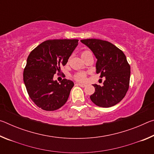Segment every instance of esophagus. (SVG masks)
Wrapping results in <instances>:
<instances>
[{
  "mask_svg": "<svg viewBox=\"0 0 154 154\" xmlns=\"http://www.w3.org/2000/svg\"><path fill=\"white\" fill-rule=\"evenodd\" d=\"M77 85H79L80 87H82V88H83V87H85V84H83V83H77Z\"/></svg>",
  "mask_w": 154,
  "mask_h": 154,
  "instance_id": "obj_1",
  "label": "esophagus"
}]
</instances>
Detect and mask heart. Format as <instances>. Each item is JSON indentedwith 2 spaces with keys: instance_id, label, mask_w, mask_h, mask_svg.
<instances>
[{
  "instance_id": "obj_1",
  "label": "heart",
  "mask_w": 154,
  "mask_h": 154,
  "mask_svg": "<svg viewBox=\"0 0 154 154\" xmlns=\"http://www.w3.org/2000/svg\"><path fill=\"white\" fill-rule=\"evenodd\" d=\"M90 52L89 51H83L82 54H81V56H82V59H83L85 58V56H86L88 54H90ZM86 76H87V74L85 73V72H76V73H75L73 75V79L77 81V82H84L86 79Z\"/></svg>"
}]
</instances>
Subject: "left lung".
<instances>
[{"instance_id": "left-lung-1", "label": "left lung", "mask_w": 154, "mask_h": 154, "mask_svg": "<svg viewBox=\"0 0 154 154\" xmlns=\"http://www.w3.org/2000/svg\"><path fill=\"white\" fill-rule=\"evenodd\" d=\"M81 42L88 47L97 59L96 73L105 77L103 86L94 84L90 99L100 107H110L120 102L129 88L130 66L121 49L108 41L88 38Z\"/></svg>"}]
</instances>
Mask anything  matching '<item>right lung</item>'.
<instances>
[{"label":"right lung","mask_w":154,"mask_h":154,"mask_svg":"<svg viewBox=\"0 0 154 154\" xmlns=\"http://www.w3.org/2000/svg\"><path fill=\"white\" fill-rule=\"evenodd\" d=\"M77 39L48 40L30 52L24 70V82L35 105L45 111H55L69 98L74 83L64 79L60 83L54 75L60 72L78 45Z\"/></svg>","instance_id":"right-lung-1"}]
</instances>
